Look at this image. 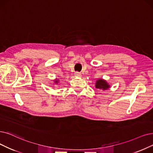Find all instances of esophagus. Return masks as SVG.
Returning a JSON list of instances; mask_svg holds the SVG:
<instances>
[{"label": "esophagus", "instance_id": "esophagus-1", "mask_svg": "<svg viewBox=\"0 0 153 153\" xmlns=\"http://www.w3.org/2000/svg\"><path fill=\"white\" fill-rule=\"evenodd\" d=\"M75 76H77V77H80V76H81V73H80V72H78V71L75 72Z\"/></svg>", "mask_w": 153, "mask_h": 153}]
</instances>
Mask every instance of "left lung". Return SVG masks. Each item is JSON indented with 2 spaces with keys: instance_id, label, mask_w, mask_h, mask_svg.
<instances>
[{
  "instance_id": "obj_1",
  "label": "left lung",
  "mask_w": 153,
  "mask_h": 153,
  "mask_svg": "<svg viewBox=\"0 0 153 153\" xmlns=\"http://www.w3.org/2000/svg\"><path fill=\"white\" fill-rule=\"evenodd\" d=\"M95 87L97 89H101L103 90H105L107 88H108L109 85L106 82V81L102 80V79H100V80H97L96 82V85H95Z\"/></svg>"
}]
</instances>
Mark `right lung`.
I'll use <instances>...</instances> for the list:
<instances>
[{
	"mask_svg": "<svg viewBox=\"0 0 153 153\" xmlns=\"http://www.w3.org/2000/svg\"><path fill=\"white\" fill-rule=\"evenodd\" d=\"M55 82H56V83H58V80H55Z\"/></svg>",
	"mask_w": 153,
	"mask_h": 153,
	"instance_id": "right-lung-1",
	"label": "right lung"
}]
</instances>
